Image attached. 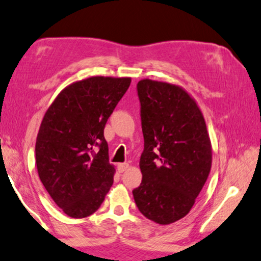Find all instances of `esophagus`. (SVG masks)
<instances>
[{
    "label": "esophagus",
    "instance_id": "obj_1",
    "mask_svg": "<svg viewBox=\"0 0 261 261\" xmlns=\"http://www.w3.org/2000/svg\"><path fill=\"white\" fill-rule=\"evenodd\" d=\"M129 167V164H127V163H122V164H118V171L120 172V173H122V172H125L127 168Z\"/></svg>",
    "mask_w": 261,
    "mask_h": 261
}]
</instances>
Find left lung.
Wrapping results in <instances>:
<instances>
[{
	"label": "left lung",
	"instance_id": "left-lung-1",
	"mask_svg": "<svg viewBox=\"0 0 261 261\" xmlns=\"http://www.w3.org/2000/svg\"><path fill=\"white\" fill-rule=\"evenodd\" d=\"M138 95L144 150L134 200L149 220L170 225L189 213L207 180L211 141L202 111L182 87L143 79Z\"/></svg>",
	"mask_w": 261,
	"mask_h": 261
}]
</instances>
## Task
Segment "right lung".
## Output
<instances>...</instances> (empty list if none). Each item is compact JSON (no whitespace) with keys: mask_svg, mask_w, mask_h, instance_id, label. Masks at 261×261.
<instances>
[{"mask_svg":"<svg viewBox=\"0 0 261 261\" xmlns=\"http://www.w3.org/2000/svg\"><path fill=\"white\" fill-rule=\"evenodd\" d=\"M130 77L90 76L65 87L48 108L35 144L39 177L68 217L93 214L113 184L104 127Z\"/></svg>","mask_w":261,"mask_h":261,"instance_id":"right-lung-1","label":"right lung"}]
</instances>
